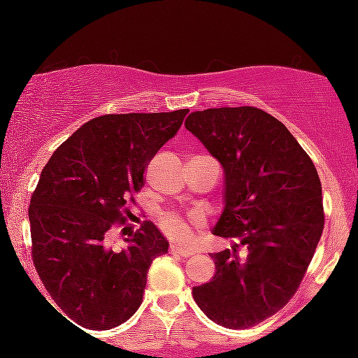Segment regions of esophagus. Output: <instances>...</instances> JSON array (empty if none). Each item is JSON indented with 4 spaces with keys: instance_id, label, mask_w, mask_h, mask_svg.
<instances>
[{
    "instance_id": "1",
    "label": "esophagus",
    "mask_w": 358,
    "mask_h": 358,
    "mask_svg": "<svg viewBox=\"0 0 358 358\" xmlns=\"http://www.w3.org/2000/svg\"><path fill=\"white\" fill-rule=\"evenodd\" d=\"M170 252L175 254V256H182V257H190V256H193V250L180 248L178 244H171V245H170Z\"/></svg>"
}]
</instances>
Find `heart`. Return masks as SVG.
<instances>
[{
	"instance_id": "heart-1",
	"label": "heart",
	"mask_w": 358,
	"mask_h": 358,
	"mask_svg": "<svg viewBox=\"0 0 358 358\" xmlns=\"http://www.w3.org/2000/svg\"><path fill=\"white\" fill-rule=\"evenodd\" d=\"M196 224H200L199 215H192L188 217V219H185V217L173 212L163 213L162 219H159V225H162L163 231H165L170 237H173V239L182 242L190 239L193 225Z\"/></svg>"
}]
</instances>
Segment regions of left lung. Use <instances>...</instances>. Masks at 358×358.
Returning a JSON list of instances; mask_svg holds the SVG:
<instances>
[{
  "label": "left lung",
  "mask_w": 358,
  "mask_h": 358,
  "mask_svg": "<svg viewBox=\"0 0 358 358\" xmlns=\"http://www.w3.org/2000/svg\"><path fill=\"white\" fill-rule=\"evenodd\" d=\"M185 127L224 170L213 236L237 241L212 254L215 276L193 287V299L222 327H254L289 301L313 257L324 224L318 171L287 127L257 108L195 110Z\"/></svg>",
  "instance_id": "obj_1"
}]
</instances>
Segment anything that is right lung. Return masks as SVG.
Segmentation results:
<instances>
[{"label": "right lung", "instance_id": "right-lung-1", "mask_svg": "<svg viewBox=\"0 0 358 358\" xmlns=\"http://www.w3.org/2000/svg\"><path fill=\"white\" fill-rule=\"evenodd\" d=\"M187 113L94 117L42 170L28 210L34 264L53 301L82 328L109 330L129 320L143 301L151 262L168 252L170 244L151 222L121 250L109 248L108 232L124 219L148 163Z\"/></svg>", "mask_w": 358, "mask_h": 358}]
</instances>
